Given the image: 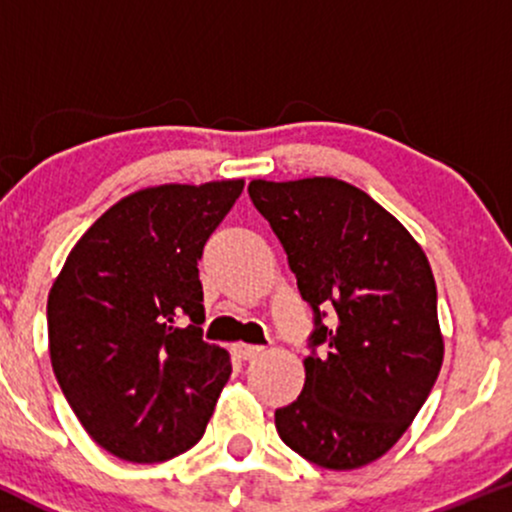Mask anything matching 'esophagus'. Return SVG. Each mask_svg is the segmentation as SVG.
Returning a JSON list of instances; mask_svg holds the SVG:
<instances>
[{
	"label": "esophagus",
	"instance_id": "esophagus-1",
	"mask_svg": "<svg viewBox=\"0 0 512 512\" xmlns=\"http://www.w3.org/2000/svg\"><path fill=\"white\" fill-rule=\"evenodd\" d=\"M233 351H236V356L243 358V361H252V358H257L260 354H264V346L240 342V344L233 346Z\"/></svg>",
	"mask_w": 512,
	"mask_h": 512
}]
</instances>
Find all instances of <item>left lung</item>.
<instances>
[{
    "instance_id": "1",
    "label": "left lung",
    "mask_w": 512,
    "mask_h": 512,
    "mask_svg": "<svg viewBox=\"0 0 512 512\" xmlns=\"http://www.w3.org/2000/svg\"><path fill=\"white\" fill-rule=\"evenodd\" d=\"M248 192L315 313L303 392L276 409V431L317 467H366L402 438L443 366L426 252L344 180H252ZM325 307L338 313L330 328Z\"/></svg>"
}]
</instances>
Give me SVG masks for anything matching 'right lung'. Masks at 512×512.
Instances as JSON below:
<instances>
[{
  "label": "right lung",
  "instance_id": "right-lung-1",
  "mask_svg": "<svg viewBox=\"0 0 512 512\" xmlns=\"http://www.w3.org/2000/svg\"><path fill=\"white\" fill-rule=\"evenodd\" d=\"M243 185L132 192L79 238L52 284L55 378L88 436L120 460L190 450L231 378L228 351L202 339L197 262Z\"/></svg>",
  "mask_w": 512,
  "mask_h": 512
}]
</instances>
